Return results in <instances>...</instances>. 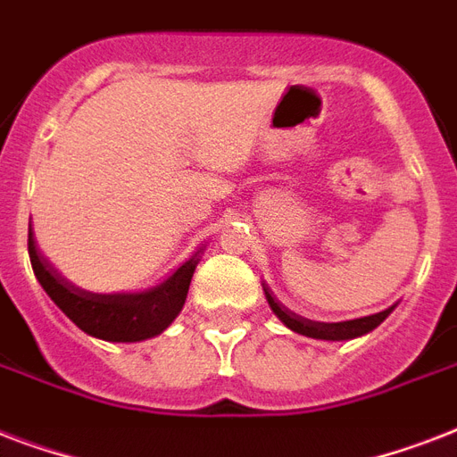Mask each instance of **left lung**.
Segmentation results:
<instances>
[{
  "instance_id": "obj_1",
  "label": "left lung",
  "mask_w": 457,
  "mask_h": 457,
  "mask_svg": "<svg viewBox=\"0 0 457 457\" xmlns=\"http://www.w3.org/2000/svg\"><path fill=\"white\" fill-rule=\"evenodd\" d=\"M265 299L270 303L272 312L278 315L282 322H285L292 332L303 334V337H311V339H325V341H344V339H355V337H362V334L372 332L375 327H379L384 320L389 318V312L394 311V305L386 308L382 312H375V315H368V318L358 320H346V322H315V320H305L296 312H292L289 308L279 303L268 287H263Z\"/></svg>"
}]
</instances>
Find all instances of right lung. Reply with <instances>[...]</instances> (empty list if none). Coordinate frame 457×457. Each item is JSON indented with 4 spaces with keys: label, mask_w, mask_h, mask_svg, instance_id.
<instances>
[{
    "label": "right lung",
    "mask_w": 457,
    "mask_h": 457,
    "mask_svg": "<svg viewBox=\"0 0 457 457\" xmlns=\"http://www.w3.org/2000/svg\"><path fill=\"white\" fill-rule=\"evenodd\" d=\"M28 253L42 289L82 332L104 341H145L163 332L182 311L201 249L165 282L137 294H92L71 285L39 253L32 228H28Z\"/></svg>",
    "instance_id": "1"
}]
</instances>
